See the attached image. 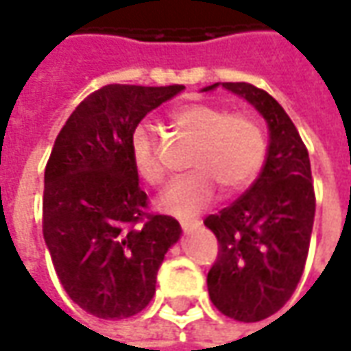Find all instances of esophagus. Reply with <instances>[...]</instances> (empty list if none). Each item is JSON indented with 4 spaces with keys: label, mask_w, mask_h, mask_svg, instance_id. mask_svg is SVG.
Instances as JSON below:
<instances>
[{
    "label": "esophagus",
    "mask_w": 351,
    "mask_h": 351,
    "mask_svg": "<svg viewBox=\"0 0 351 351\" xmlns=\"http://www.w3.org/2000/svg\"><path fill=\"white\" fill-rule=\"evenodd\" d=\"M182 226L185 232H191V230H195L201 226V221H182Z\"/></svg>",
    "instance_id": "esophagus-1"
}]
</instances>
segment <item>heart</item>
Here are the masks:
<instances>
[{
	"label": "heart",
	"mask_w": 351,
	"mask_h": 351,
	"mask_svg": "<svg viewBox=\"0 0 351 351\" xmlns=\"http://www.w3.org/2000/svg\"><path fill=\"white\" fill-rule=\"evenodd\" d=\"M169 125L180 134L195 141L189 158L191 173L183 176L160 195V209L189 217L209 207L219 193L248 187L260 173L265 158V136L260 123L248 113H230L215 103H189L169 115ZM130 164L136 176L150 187L166 180V164L154 132L146 125L132 130L128 142Z\"/></svg>",
	"instance_id": "obj_1"
}]
</instances>
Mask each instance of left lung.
<instances>
[{"instance_id":"obj_1","label":"left lung","mask_w":351,"mask_h":351,"mask_svg":"<svg viewBox=\"0 0 351 351\" xmlns=\"http://www.w3.org/2000/svg\"><path fill=\"white\" fill-rule=\"evenodd\" d=\"M223 86L248 99L267 121L269 150L248 191L205 219L219 242L207 287L224 317L258 322L276 315L297 289L308 256L317 197L308 150L285 109L267 91L246 82Z\"/></svg>"}]
</instances>
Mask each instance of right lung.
I'll return each mask as SVG.
<instances>
[{"label":"right lung","mask_w":351,"mask_h":351,"mask_svg":"<svg viewBox=\"0 0 351 351\" xmlns=\"http://www.w3.org/2000/svg\"><path fill=\"white\" fill-rule=\"evenodd\" d=\"M183 86L109 84L89 93L58 132L45 169L43 234L68 297L97 318L138 315L180 223L148 210L128 142L146 113Z\"/></svg>","instance_id":"1"}]
</instances>
